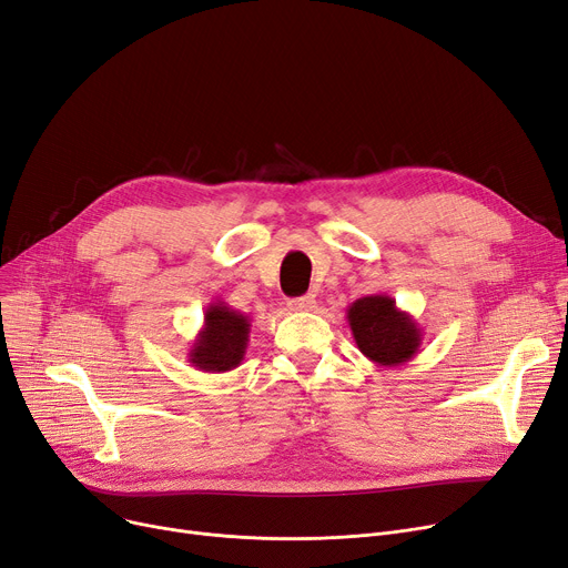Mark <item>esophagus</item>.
<instances>
[{
    "mask_svg": "<svg viewBox=\"0 0 568 568\" xmlns=\"http://www.w3.org/2000/svg\"><path fill=\"white\" fill-rule=\"evenodd\" d=\"M287 306H290V311L306 313L317 306V300H315V294H304V296H296V300H290Z\"/></svg>",
    "mask_w": 568,
    "mask_h": 568,
    "instance_id": "34e87169",
    "label": "esophagus"
}]
</instances>
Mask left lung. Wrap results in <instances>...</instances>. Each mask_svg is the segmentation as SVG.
<instances>
[{"label": "left lung", "instance_id": "8db88e82", "mask_svg": "<svg viewBox=\"0 0 568 568\" xmlns=\"http://www.w3.org/2000/svg\"><path fill=\"white\" fill-rule=\"evenodd\" d=\"M347 324L356 347L377 366H403L419 354L424 329L396 306L389 294H371L347 306Z\"/></svg>", "mask_w": 568, "mask_h": 568}]
</instances>
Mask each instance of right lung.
Returning a JSON list of instances; mask_svg holds the SVG:
<instances>
[{
    "label": "right lung",
    "mask_w": 568,
    "mask_h": 568,
    "mask_svg": "<svg viewBox=\"0 0 568 568\" xmlns=\"http://www.w3.org/2000/svg\"><path fill=\"white\" fill-rule=\"evenodd\" d=\"M248 334V315L216 300L204 311V324L189 349V364L202 373H227L244 362Z\"/></svg>",
    "instance_id": "add662e5"
}]
</instances>
